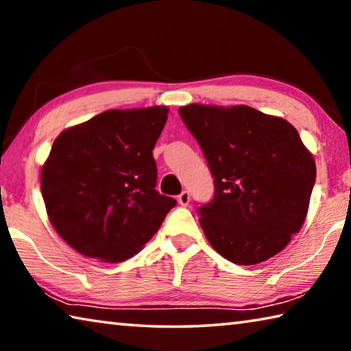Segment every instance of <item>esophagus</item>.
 I'll return each instance as SVG.
<instances>
[{
  "label": "esophagus",
  "instance_id": "obj_1",
  "mask_svg": "<svg viewBox=\"0 0 351 351\" xmlns=\"http://www.w3.org/2000/svg\"><path fill=\"white\" fill-rule=\"evenodd\" d=\"M178 203H180L181 206H187L190 203V193L187 192V190H184V192L180 193V197H178Z\"/></svg>",
  "mask_w": 351,
  "mask_h": 351
}]
</instances>
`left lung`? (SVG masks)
Returning <instances> with one entry per match:
<instances>
[{"mask_svg":"<svg viewBox=\"0 0 351 351\" xmlns=\"http://www.w3.org/2000/svg\"><path fill=\"white\" fill-rule=\"evenodd\" d=\"M180 116L215 180L199 207L212 247L237 265H257L287 247L304 224L316 162L297 130L247 105L190 104Z\"/></svg>","mask_w":351,"mask_h":351,"instance_id":"obj_1","label":"left lung"}]
</instances>
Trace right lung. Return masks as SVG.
<instances>
[{
    "mask_svg": "<svg viewBox=\"0 0 351 351\" xmlns=\"http://www.w3.org/2000/svg\"><path fill=\"white\" fill-rule=\"evenodd\" d=\"M167 106L108 110L57 136L41 195L57 234L85 257L119 263L161 228L176 201L156 192L153 148Z\"/></svg>",
    "mask_w": 351,
    "mask_h": 351,
    "instance_id": "obj_1",
    "label": "right lung"
}]
</instances>
